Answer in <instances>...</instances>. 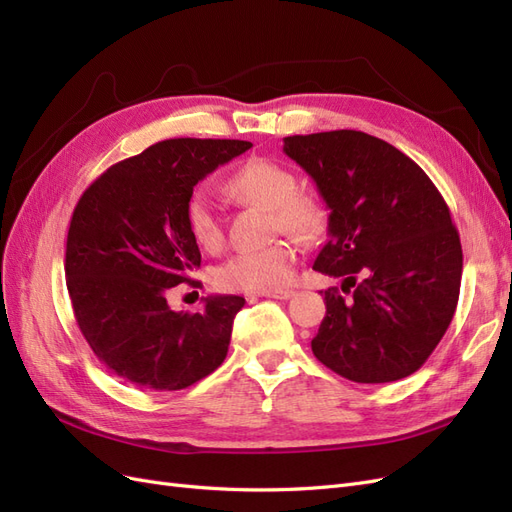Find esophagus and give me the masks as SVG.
I'll return each instance as SVG.
<instances>
[{
	"mask_svg": "<svg viewBox=\"0 0 512 512\" xmlns=\"http://www.w3.org/2000/svg\"><path fill=\"white\" fill-rule=\"evenodd\" d=\"M292 294H294V290H273V292H265V294H262V297H269V299H290L292 297ZM256 297H252L250 301H254Z\"/></svg>",
	"mask_w": 512,
	"mask_h": 512,
	"instance_id": "1",
	"label": "esophagus"
}]
</instances>
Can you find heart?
<instances>
[{
	"mask_svg": "<svg viewBox=\"0 0 512 512\" xmlns=\"http://www.w3.org/2000/svg\"><path fill=\"white\" fill-rule=\"evenodd\" d=\"M294 188L297 179L292 170L267 158L247 160L226 181V192L239 203L271 211V228L275 232L282 230L305 243L316 241L327 224V211L318 196ZM185 220L192 239L200 247L215 250L222 245L224 226L207 194L196 192L188 200ZM294 265H297V247L288 239H280L267 247L230 256L215 271V284L222 290L265 294L284 288L294 273Z\"/></svg>",
	"mask_w": 512,
	"mask_h": 512,
	"instance_id": "1",
	"label": "heart"
}]
</instances>
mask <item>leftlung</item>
<instances>
[{
	"label": "left lung",
	"instance_id": "left-lung-1",
	"mask_svg": "<svg viewBox=\"0 0 512 512\" xmlns=\"http://www.w3.org/2000/svg\"><path fill=\"white\" fill-rule=\"evenodd\" d=\"M284 153L329 207V241L314 271L324 290L316 359L352 382L401 380L421 367L453 320L463 254L442 194L386 141L356 130L286 136Z\"/></svg>",
	"mask_w": 512,
	"mask_h": 512
}]
</instances>
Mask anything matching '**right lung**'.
Returning <instances> with one entry per match:
<instances>
[{
    "instance_id": "add662e5",
    "label": "right lung",
    "mask_w": 512,
    "mask_h": 512,
    "mask_svg": "<svg viewBox=\"0 0 512 512\" xmlns=\"http://www.w3.org/2000/svg\"><path fill=\"white\" fill-rule=\"evenodd\" d=\"M250 147L170 138L113 164L76 203L66 284L76 324L111 374L141 389L181 391L226 359L245 299L218 294L188 314L173 312L166 297L200 267L185 220L194 185Z\"/></svg>"
}]
</instances>
